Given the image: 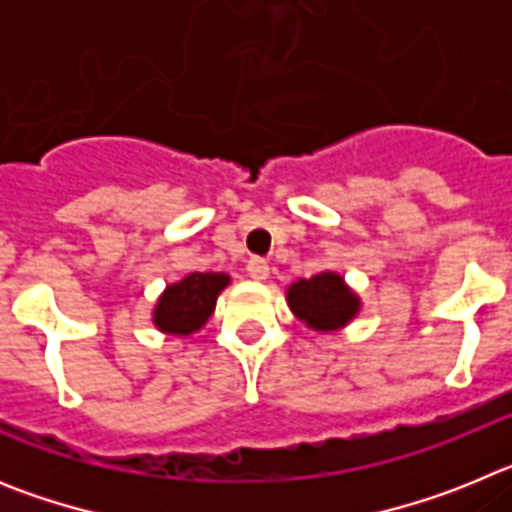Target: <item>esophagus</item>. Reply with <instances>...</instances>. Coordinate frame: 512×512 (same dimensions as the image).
<instances>
[{
  "label": "esophagus",
  "mask_w": 512,
  "mask_h": 512,
  "mask_svg": "<svg viewBox=\"0 0 512 512\" xmlns=\"http://www.w3.org/2000/svg\"><path fill=\"white\" fill-rule=\"evenodd\" d=\"M246 271L251 279H256V282H264V279L269 277V264H266L264 259H259V256H253V259L248 261Z\"/></svg>",
  "instance_id": "esophagus-1"
}]
</instances>
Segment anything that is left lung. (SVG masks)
<instances>
[{
  "instance_id": "8db88e82",
  "label": "left lung",
  "mask_w": 512,
  "mask_h": 512,
  "mask_svg": "<svg viewBox=\"0 0 512 512\" xmlns=\"http://www.w3.org/2000/svg\"><path fill=\"white\" fill-rule=\"evenodd\" d=\"M287 305L297 320L318 333L346 328L359 315L361 300L338 271H320L287 287Z\"/></svg>"
}]
</instances>
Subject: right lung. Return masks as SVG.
Returning <instances> with one entry per match:
<instances>
[{
  "instance_id": "obj_1",
  "label": "right lung",
  "mask_w": 512,
  "mask_h": 512,
  "mask_svg": "<svg viewBox=\"0 0 512 512\" xmlns=\"http://www.w3.org/2000/svg\"><path fill=\"white\" fill-rule=\"evenodd\" d=\"M230 284L223 271H194L169 284L153 307V325L166 336L187 338L202 328L215 312L217 297Z\"/></svg>"
}]
</instances>
